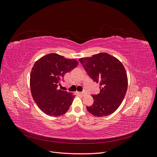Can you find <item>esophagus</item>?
I'll list each match as a JSON object with an SVG mask.
<instances>
[{"instance_id":"34e87169","label":"esophagus","mask_w":157,"mask_h":157,"mask_svg":"<svg viewBox=\"0 0 157 157\" xmlns=\"http://www.w3.org/2000/svg\"><path fill=\"white\" fill-rule=\"evenodd\" d=\"M78 94L79 95H81V96H85V95L86 94V92H85V91H83V92H78Z\"/></svg>"}]
</instances>
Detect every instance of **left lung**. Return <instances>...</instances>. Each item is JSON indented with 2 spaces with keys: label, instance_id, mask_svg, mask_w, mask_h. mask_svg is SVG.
Masks as SVG:
<instances>
[{
  "label": "left lung",
  "instance_id": "left-lung-1",
  "mask_svg": "<svg viewBox=\"0 0 157 157\" xmlns=\"http://www.w3.org/2000/svg\"><path fill=\"white\" fill-rule=\"evenodd\" d=\"M79 61L94 82L99 83L100 92L92 95L94 103L87 106L96 117H105L115 112L124 99L128 88L125 68L121 61L107 53H99Z\"/></svg>",
  "mask_w": 157,
  "mask_h": 157
}]
</instances>
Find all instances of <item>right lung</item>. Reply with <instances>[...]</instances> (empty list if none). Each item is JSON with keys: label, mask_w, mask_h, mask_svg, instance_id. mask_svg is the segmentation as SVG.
<instances>
[{"label": "right lung", "mask_w": 157, "mask_h": 157, "mask_svg": "<svg viewBox=\"0 0 157 157\" xmlns=\"http://www.w3.org/2000/svg\"><path fill=\"white\" fill-rule=\"evenodd\" d=\"M77 61L65 58L58 54H48L37 60L30 75L33 99L47 115L59 117L67 112L75 96L58 89L65 73L78 65Z\"/></svg>", "instance_id": "obj_1"}]
</instances>
